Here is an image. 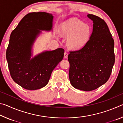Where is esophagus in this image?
Here are the masks:
<instances>
[{"mask_svg":"<svg viewBox=\"0 0 123 123\" xmlns=\"http://www.w3.org/2000/svg\"><path fill=\"white\" fill-rule=\"evenodd\" d=\"M68 53H67V52H66V51L64 52V57L65 58V59H67V58L68 57Z\"/></svg>","mask_w":123,"mask_h":123,"instance_id":"obj_1","label":"esophagus"}]
</instances>
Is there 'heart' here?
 Listing matches in <instances>:
<instances>
[{
  "label": "heart",
  "instance_id": "heart-1",
  "mask_svg": "<svg viewBox=\"0 0 123 123\" xmlns=\"http://www.w3.org/2000/svg\"><path fill=\"white\" fill-rule=\"evenodd\" d=\"M91 34V28L76 18H72L62 25L61 35L68 38L67 44L73 49H78L86 44Z\"/></svg>",
  "mask_w": 123,
  "mask_h": 123
}]
</instances>
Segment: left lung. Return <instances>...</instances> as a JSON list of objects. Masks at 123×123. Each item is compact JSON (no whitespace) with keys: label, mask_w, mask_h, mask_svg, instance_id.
I'll use <instances>...</instances> for the list:
<instances>
[{"label":"left lung","mask_w":123,"mask_h":123,"mask_svg":"<svg viewBox=\"0 0 123 123\" xmlns=\"http://www.w3.org/2000/svg\"><path fill=\"white\" fill-rule=\"evenodd\" d=\"M93 22L92 33L81 49L70 51L69 77L74 88L91 91L105 84L115 61L114 42L107 24L97 16L88 14Z\"/></svg>","instance_id":"1"}]
</instances>
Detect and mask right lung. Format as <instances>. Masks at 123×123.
Returning <instances> with one entry per match:
<instances>
[{"label": "right lung", "mask_w": 123, "mask_h": 123, "mask_svg": "<svg viewBox=\"0 0 123 123\" xmlns=\"http://www.w3.org/2000/svg\"><path fill=\"white\" fill-rule=\"evenodd\" d=\"M53 16L47 12L26 14L12 31L6 50V59L13 81L28 90L46 86L51 73L63 59L64 50L45 51L30 59L31 49L40 30H50Z\"/></svg>", "instance_id": "right-lung-1"}]
</instances>
